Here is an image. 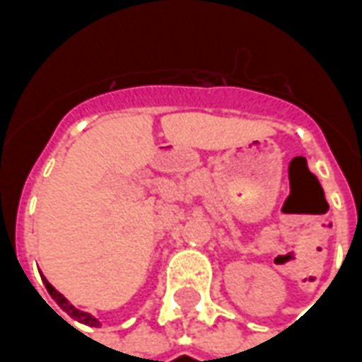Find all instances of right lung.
<instances>
[{
	"instance_id": "right-lung-1",
	"label": "right lung",
	"mask_w": 362,
	"mask_h": 362,
	"mask_svg": "<svg viewBox=\"0 0 362 362\" xmlns=\"http://www.w3.org/2000/svg\"><path fill=\"white\" fill-rule=\"evenodd\" d=\"M42 283H44V285H46V288H48V293H50L52 298H54V300L58 303L59 308H62V310H64V312H67V314H69L71 318L77 320V322H81V324H87V326H93V327L100 326V322H98V320H96L95 316H93V314H89V312L79 310V308H75L74 304L69 303L66 296L62 295L59 291H56V288L52 287L50 283H48V279H46L44 275H42Z\"/></svg>"
}]
</instances>
